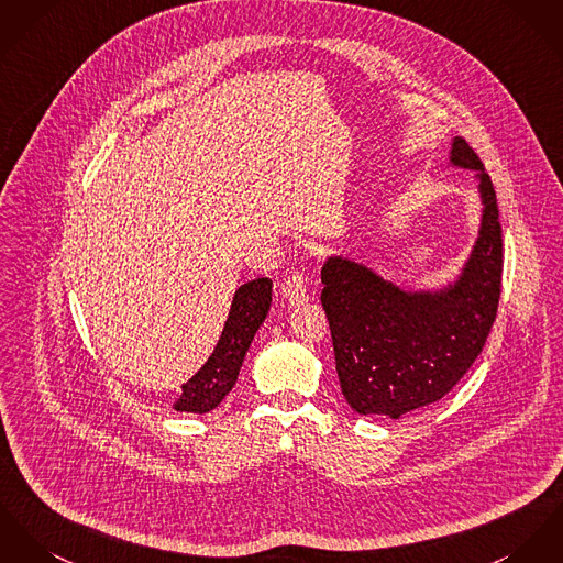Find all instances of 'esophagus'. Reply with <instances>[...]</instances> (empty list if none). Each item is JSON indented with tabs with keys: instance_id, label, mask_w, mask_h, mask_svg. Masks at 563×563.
<instances>
[{
	"instance_id": "1",
	"label": "esophagus",
	"mask_w": 563,
	"mask_h": 563,
	"mask_svg": "<svg viewBox=\"0 0 563 563\" xmlns=\"http://www.w3.org/2000/svg\"><path fill=\"white\" fill-rule=\"evenodd\" d=\"M308 291H310V289H308V278L303 276L302 272L289 274V276L283 280V285H280L283 298H285L287 302L294 303V306L308 302V296H310Z\"/></svg>"
}]
</instances>
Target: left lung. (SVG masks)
I'll list each match as a JSON object with an SVG mask.
<instances>
[{
    "label": "left lung",
    "instance_id": "1",
    "mask_svg": "<svg viewBox=\"0 0 563 563\" xmlns=\"http://www.w3.org/2000/svg\"><path fill=\"white\" fill-rule=\"evenodd\" d=\"M452 163L476 169L484 201L476 249L456 285L405 294L355 261L330 257L321 269L336 373L357 413L400 418L443 398L476 362L497 317L504 244L495 188L461 136Z\"/></svg>",
    "mask_w": 563,
    "mask_h": 563
}]
</instances>
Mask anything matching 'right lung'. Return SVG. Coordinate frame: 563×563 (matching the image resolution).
<instances>
[{"mask_svg": "<svg viewBox=\"0 0 563 563\" xmlns=\"http://www.w3.org/2000/svg\"><path fill=\"white\" fill-rule=\"evenodd\" d=\"M272 302V280L257 278L235 291L224 330L214 353L201 371L181 386L175 411L208 413L222 402L238 382L244 355L253 343Z\"/></svg>", "mask_w": 563, "mask_h": 563, "instance_id": "add662e5", "label": "right lung"}]
</instances>
